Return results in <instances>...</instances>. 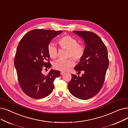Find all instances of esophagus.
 I'll return each instance as SVG.
<instances>
[{"label": "esophagus", "instance_id": "34e87169", "mask_svg": "<svg viewBox=\"0 0 128 128\" xmlns=\"http://www.w3.org/2000/svg\"><path fill=\"white\" fill-rule=\"evenodd\" d=\"M64 74H65V73H64V72H60V75H63Z\"/></svg>", "mask_w": 128, "mask_h": 128}]
</instances>
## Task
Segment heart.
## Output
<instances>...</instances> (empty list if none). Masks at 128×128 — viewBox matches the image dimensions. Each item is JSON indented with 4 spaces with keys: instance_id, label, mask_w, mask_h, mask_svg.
<instances>
[{
    "instance_id": "b5f03b06",
    "label": "heart",
    "mask_w": 128,
    "mask_h": 128,
    "mask_svg": "<svg viewBox=\"0 0 128 128\" xmlns=\"http://www.w3.org/2000/svg\"><path fill=\"white\" fill-rule=\"evenodd\" d=\"M58 42L61 48L68 50L67 57L73 58L75 60L79 62L84 58L85 48L84 46L79 44L78 41L73 36L65 35L58 38ZM48 52L49 56L52 59L58 57L57 48L53 44H50L48 46ZM72 58L67 60H58L53 64L54 68L58 70L65 72L68 70L75 65V60Z\"/></svg>"
}]
</instances>
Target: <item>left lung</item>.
Returning <instances> with one entry per match:
<instances>
[{"instance_id":"1","label":"left lung","mask_w":128,"mask_h":128,"mask_svg":"<svg viewBox=\"0 0 128 128\" xmlns=\"http://www.w3.org/2000/svg\"><path fill=\"white\" fill-rule=\"evenodd\" d=\"M83 38L86 44L84 56L75 68L84 74H72L68 88L74 97L86 100L95 96L102 89L109 66L107 49L100 37L90 31H74Z\"/></svg>"}]
</instances>
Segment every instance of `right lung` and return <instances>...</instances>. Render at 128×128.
<instances>
[{"instance_id":"obj_1","label":"right lung","mask_w":128,"mask_h":128,"mask_svg":"<svg viewBox=\"0 0 128 128\" xmlns=\"http://www.w3.org/2000/svg\"><path fill=\"white\" fill-rule=\"evenodd\" d=\"M62 32L33 30L26 34L18 44L14 66L21 88L31 98L41 99L49 95L53 90L54 80L60 76L58 70H51L46 75L42 70L51 68L48 46L52 38Z\"/></svg>"}]
</instances>
